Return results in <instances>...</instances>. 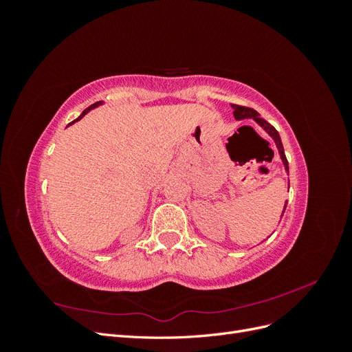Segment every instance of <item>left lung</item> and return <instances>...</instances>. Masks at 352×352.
<instances>
[{
  "mask_svg": "<svg viewBox=\"0 0 352 352\" xmlns=\"http://www.w3.org/2000/svg\"><path fill=\"white\" fill-rule=\"evenodd\" d=\"M232 109H233V116H235L236 120L254 119L255 122H257V123L263 127V129H264L265 132H267V133L273 138V141H274L276 146H278V150H279V154H280V158H282V162H283L285 170H286L287 173H289V166H287V160H286V155H285V150H283V145H282V141H280L279 132L276 131L274 127H273L269 122H265L264 119H261L260 114H258L257 111H255L254 109L243 107V105H238V104H232ZM285 210H286V202H285V208H283V211H282V216H283Z\"/></svg>",
  "mask_w": 352,
  "mask_h": 352,
  "instance_id": "left-lung-1",
  "label": "left lung"
}]
</instances>
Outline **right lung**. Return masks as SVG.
Masks as SVG:
<instances>
[{"label": "right lung", "mask_w": 352, "mask_h": 352, "mask_svg": "<svg viewBox=\"0 0 352 352\" xmlns=\"http://www.w3.org/2000/svg\"><path fill=\"white\" fill-rule=\"evenodd\" d=\"M101 104H102V102H101V101H98V102H95V104H92V105H89V107H88V109H87V110H83V111H82V114H80V116H79V117H78V119H76V120H73V122H72V123H70V124H73V123H74V122H78V120H80V119H82V117H83V116H85V114H87V113H88V111H89V110H92V109H95V107H98V105H101Z\"/></svg>", "instance_id": "right-lung-1"}]
</instances>
